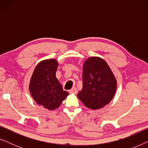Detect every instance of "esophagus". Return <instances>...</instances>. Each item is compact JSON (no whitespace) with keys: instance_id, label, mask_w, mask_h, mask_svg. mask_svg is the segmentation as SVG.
<instances>
[{"instance_id":"obj_1","label":"esophagus","mask_w":148,"mask_h":148,"mask_svg":"<svg viewBox=\"0 0 148 148\" xmlns=\"http://www.w3.org/2000/svg\"><path fill=\"white\" fill-rule=\"evenodd\" d=\"M69 92L72 93V94H77V89L76 88H72L71 90H69Z\"/></svg>"}]
</instances>
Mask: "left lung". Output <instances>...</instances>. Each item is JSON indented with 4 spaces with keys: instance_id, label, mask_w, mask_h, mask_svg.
Segmentation results:
<instances>
[{
    "instance_id": "obj_1",
    "label": "left lung",
    "mask_w": 148,
    "mask_h": 148,
    "mask_svg": "<svg viewBox=\"0 0 148 148\" xmlns=\"http://www.w3.org/2000/svg\"><path fill=\"white\" fill-rule=\"evenodd\" d=\"M83 87L78 98L87 108L98 110L110 103L117 82L110 66L98 56L88 58L83 65Z\"/></svg>"
}]
</instances>
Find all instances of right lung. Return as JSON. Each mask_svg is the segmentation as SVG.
Returning a JSON list of instances; mask_svg holds the SVG:
<instances>
[{
	"instance_id": "add662e5",
	"label": "right lung",
	"mask_w": 148,
	"mask_h": 148,
	"mask_svg": "<svg viewBox=\"0 0 148 148\" xmlns=\"http://www.w3.org/2000/svg\"><path fill=\"white\" fill-rule=\"evenodd\" d=\"M58 66L56 59L42 60L36 66L29 82L32 98L38 104L49 110L58 108L69 95L56 77Z\"/></svg>"
}]
</instances>
